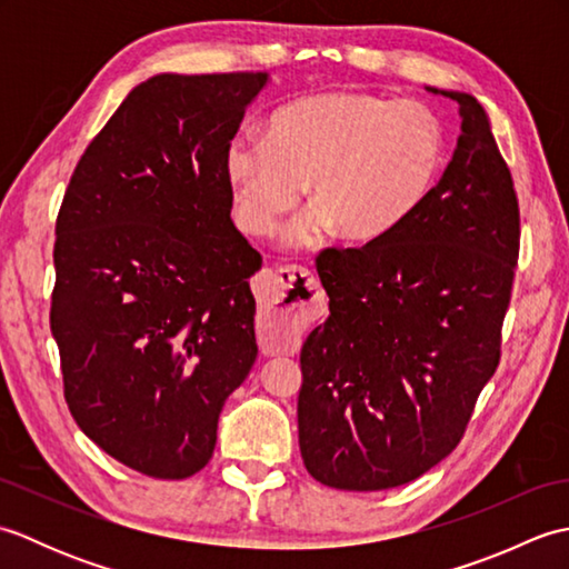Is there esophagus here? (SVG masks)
Returning <instances> with one entry per match:
<instances>
[{
	"label": "esophagus",
	"mask_w": 569,
	"mask_h": 569,
	"mask_svg": "<svg viewBox=\"0 0 569 569\" xmlns=\"http://www.w3.org/2000/svg\"><path fill=\"white\" fill-rule=\"evenodd\" d=\"M261 303L259 340L266 355L293 352L312 320L322 316L320 286L300 266L266 269L257 276Z\"/></svg>",
	"instance_id": "1"
}]
</instances>
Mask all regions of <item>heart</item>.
Returning <instances> with one entry per match:
<instances>
[{"instance_id":"b5f03b06","label":"heart","mask_w":569,"mask_h":569,"mask_svg":"<svg viewBox=\"0 0 569 569\" xmlns=\"http://www.w3.org/2000/svg\"><path fill=\"white\" fill-rule=\"evenodd\" d=\"M445 149V127L426 104L330 92L276 110L269 139L229 141L224 171L251 234L271 237L306 186L310 210L293 227V244L312 247L332 229L373 241L428 200Z\"/></svg>"}]
</instances>
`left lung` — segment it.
Listing matches in <instances>:
<instances>
[{
    "mask_svg": "<svg viewBox=\"0 0 569 569\" xmlns=\"http://www.w3.org/2000/svg\"><path fill=\"white\" fill-rule=\"evenodd\" d=\"M428 200L391 234L325 249L330 318L300 349L298 442L320 485L381 491L450 455L499 367L518 261V200L489 117L471 94Z\"/></svg>",
    "mask_w": 569,
    "mask_h": 569,
    "instance_id": "1",
    "label": "left lung"
}]
</instances>
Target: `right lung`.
I'll list each match as a JSON object with an SVG mask.
<instances>
[{
	"label": "right lung",
	"instance_id": "add662e5",
	"mask_svg": "<svg viewBox=\"0 0 569 569\" xmlns=\"http://www.w3.org/2000/svg\"><path fill=\"white\" fill-rule=\"evenodd\" d=\"M266 84L269 72L137 84L60 204L51 332L66 401L94 445L147 477L208 465L259 355L261 253L229 217L224 153Z\"/></svg>",
	"mask_w": 569,
	"mask_h": 569
}]
</instances>
